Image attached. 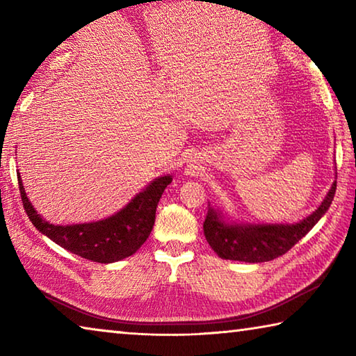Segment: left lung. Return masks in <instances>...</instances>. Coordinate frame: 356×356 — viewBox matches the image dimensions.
Instances as JSON below:
<instances>
[{"label": "left lung", "instance_id": "obj_1", "mask_svg": "<svg viewBox=\"0 0 356 356\" xmlns=\"http://www.w3.org/2000/svg\"><path fill=\"white\" fill-rule=\"evenodd\" d=\"M336 193V180L321 206L298 222H242L226 218L209 202L204 236L221 259L240 262H267L282 256L303 238L327 213Z\"/></svg>", "mask_w": 356, "mask_h": 356}]
</instances>
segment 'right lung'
Here are the masks:
<instances>
[{
    "mask_svg": "<svg viewBox=\"0 0 356 356\" xmlns=\"http://www.w3.org/2000/svg\"><path fill=\"white\" fill-rule=\"evenodd\" d=\"M17 177L23 207L35 229L64 250L100 264L122 261L141 248L154 227L160 197L172 182L170 174L154 179L127 206L104 220L78 225H55L38 213L23 188L20 172H17Z\"/></svg>",
    "mask_w": 356,
    "mask_h": 356,
    "instance_id": "right-lung-1",
    "label": "right lung"
}]
</instances>
